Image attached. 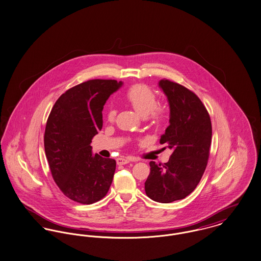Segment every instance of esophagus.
<instances>
[{"mask_svg": "<svg viewBox=\"0 0 261 261\" xmlns=\"http://www.w3.org/2000/svg\"><path fill=\"white\" fill-rule=\"evenodd\" d=\"M132 160L129 158H125V157H120L117 159V164L118 165H124L126 163H129Z\"/></svg>", "mask_w": 261, "mask_h": 261, "instance_id": "34e87169", "label": "esophagus"}]
</instances>
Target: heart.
I'll use <instances>...</instances> for the list:
<instances>
[{"mask_svg":"<svg viewBox=\"0 0 261 261\" xmlns=\"http://www.w3.org/2000/svg\"><path fill=\"white\" fill-rule=\"evenodd\" d=\"M124 100L139 116L149 117L154 122H160L165 117V109L156 106L155 93L144 84H136L128 88L124 94ZM116 111L110 108L107 112L109 122H114Z\"/></svg>","mask_w":261,"mask_h":261,"instance_id":"1","label":"heart"}]
</instances>
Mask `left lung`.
Masks as SVG:
<instances>
[{"instance_id": "obj_1", "label": "left lung", "mask_w": 261, "mask_h": 261, "mask_svg": "<svg viewBox=\"0 0 261 261\" xmlns=\"http://www.w3.org/2000/svg\"><path fill=\"white\" fill-rule=\"evenodd\" d=\"M166 95L169 125L159 142L173 152L168 162L150 161V173L144 183L146 195L159 203L184 199L195 190L208 163L212 123L206 107L189 89L162 79L158 83Z\"/></svg>"}]
</instances>
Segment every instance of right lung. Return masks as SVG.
<instances>
[{
	"mask_svg": "<svg viewBox=\"0 0 261 261\" xmlns=\"http://www.w3.org/2000/svg\"><path fill=\"white\" fill-rule=\"evenodd\" d=\"M116 80L94 79L67 90L55 102L44 133V150L59 189L80 204H93L109 191L116 160L92 153V139L102 129V111L122 87Z\"/></svg>",
	"mask_w": 261,
	"mask_h": 261,
	"instance_id": "obj_1",
	"label": "right lung"
}]
</instances>
